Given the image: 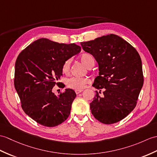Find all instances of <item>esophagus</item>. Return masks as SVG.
I'll list each match as a JSON object with an SVG mask.
<instances>
[{
  "label": "esophagus",
  "instance_id": "obj_1",
  "mask_svg": "<svg viewBox=\"0 0 157 157\" xmlns=\"http://www.w3.org/2000/svg\"><path fill=\"white\" fill-rule=\"evenodd\" d=\"M82 92H83V90H75V93H76V94H79V93H81Z\"/></svg>",
  "mask_w": 157,
  "mask_h": 157
}]
</instances>
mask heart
<instances>
[{
	"instance_id": "1",
	"label": "heart",
	"mask_w": 157,
	"mask_h": 157,
	"mask_svg": "<svg viewBox=\"0 0 157 157\" xmlns=\"http://www.w3.org/2000/svg\"><path fill=\"white\" fill-rule=\"evenodd\" d=\"M80 60L87 67L90 68L91 65L94 63V59L93 57L90 54H83L80 56ZM71 60L67 59L65 61L62 65V71L64 74H68L70 70ZM90 82V80L87 78H79V77H72L68 78L65 83L68 87L75 90H80L84 88L86 84Z\"/></svg>"
}]
</instances>
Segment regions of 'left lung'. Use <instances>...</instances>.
I'll use <instances>...</instances> for the list:
<instances>
[{"label": "left lung", "instance_id": "obj_1", "mask_svg": "<svg viewBox=\"0 0 157 157\" xmlns=\"http://www.w3.org/2000/svg\"><path fill=\"white\" fill-rule=\"evenodd\" d=\"M86 52L98 63L99 75L92 86L96 91L90 103L92 114L98 121L111 124L126 117L135 108L144 79L139 54L129 43L110 34L81 42Z\"/></svg>", "mask_w": 157, "mask_h": 157}]
</instances>
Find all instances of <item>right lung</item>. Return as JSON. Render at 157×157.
Wrapping results in <instances>:
<instances>
[{"label": "right lung", "instance_id": "add662e5", "mask_svg": "<svg viewBox=\"0 0 157 157\" xmlns=\"http://www.w3.org/2000/svg\"><path fill=\"white\" fill-rule=\"evenodd\" d=\"M81 52L75 43L41 38L31 43L15 62L14 84L25 114L43 126L54 127L70 114L76 94L71 89L56 96L52 89L63 75L64 62Z\"/></svg>", "mask_w": 157, "mask_h": 157}]
</instances>
